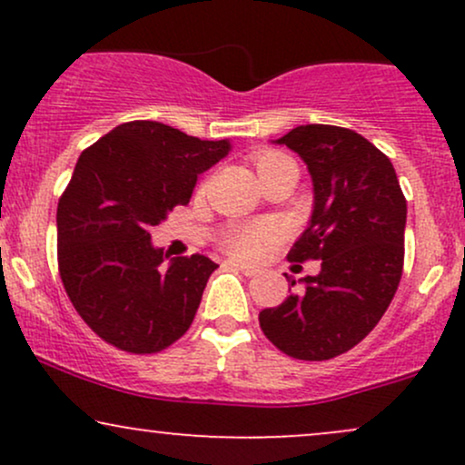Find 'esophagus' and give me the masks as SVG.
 Returning <instances> with one entry per match:
<instances>
[{"instance_id": "obj_1", "label": "esophagus", "mask_w": 465, "mask_h": 465, "mask_svg": "<svg viewBox=\"0 0 465 465\" xmlns=\"http://www.w3.org/2000/svg\"><path fill=\"white\" fill-rule=\"evenodd\" d=\"M229 266H232V269H236V271H240V273L242 275H247V277H255L260 273L258 269H253V266H249V264H240V262H229Z\"/></svg>"}]
</instances>
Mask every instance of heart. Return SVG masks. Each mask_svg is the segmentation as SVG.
I'll return each instance as SVG.
<instances>
[{"label":"heart","instance_id":"b5f03b06","mask_svg":"<svg viewBox=\"0 0 465 465\" xmlns=\"http://www.w3.org/2000/svg\"><path fill=\"white\" fill-rule=\"evenodd\" d=\"M255 168L260 177L277 173L284 168H297L292 157L282 151H262L255 154ZM273 242V229L266 223H249L227 229L221 238V247L225 253L236 260H255L264 253V249Z\"/></svg>","mask_w":465,"mask_h":465}]
</instances>
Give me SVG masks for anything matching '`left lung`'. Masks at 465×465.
Wrapping results in <instances>:
<instances>
[{"label":"left lung","instance_id":"obj_1","mask_svg":"<svg viewBox=\"0 0 465 465\" xmlns=\"http://www.w3.org/2000/svg\"><path fill=\"white\" fill-rule=\"evenodd\" d=\"M277 143L300 154L314 185L311 225L288 260H322V271L303 277L302 291L280 306L264 308L260 328L292 359L330 361L359 345L396 295L407 199L387 154L356 131L306 124Z\"/></svg>","mask_w":465,"mask_h":465}]
</instances>
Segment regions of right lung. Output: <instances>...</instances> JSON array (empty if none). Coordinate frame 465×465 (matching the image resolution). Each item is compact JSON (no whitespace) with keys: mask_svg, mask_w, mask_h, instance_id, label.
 I'll return each mask as SVG.
<instances>
[{"mask_svg":"<svg viewBox=\"0 0 465 465\" xmlns=\"http://www.w3.org/2000/svg\"><path fill=\"white\" fill-rule=\"evenodd\" d=\"M227 151V140L135 120L80 153L58 199V273L80 319L114 348L157 354L194 322L218 264L196 253L165 269L151 227L188 205L199 174Z\"/></svg>","mask_w":465,"mask_h":465,"instance_id":"1","label":"right lung"}]
</instances>
